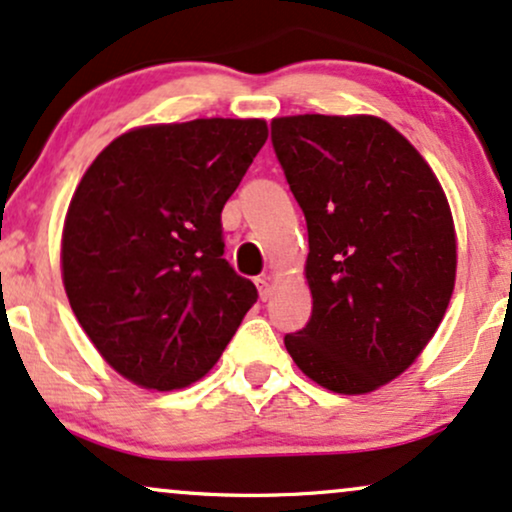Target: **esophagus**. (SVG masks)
Instances as JSON below:
<instances>
[{"mask_svg":"<svg viewBox=\"0 0 512 512\" xmlns=\"http://www.w3.org/2000/svg\"><path fill=\"white\" fill-rule=\"evenodd\" d=\"M255 286H257V291H260L262 300H267L269 295H272V279H269V276H257Z\"/></svg>","mask_w":512,"mask_h":512,"instance_id":"34e87169","label":"esophagus"}]
</instances>
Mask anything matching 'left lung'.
<instances>
[{"instance_id":"8db88e82","label":"left lung","mask_w":512,"mask_h":512,"mask_svg":"<svg viewBox=\"0 0 512 512\" xmlns=\"http://www.w3.org/2000/svg\"><path fill=\"white\" fill-rule=\"evenodd\" d=\"M272 143L307 221L312 317L283 338L305 377L362 396L408 369L455 286L448 197L420 152L372 114L272 121Z\"/></svg>"}]
</instances>
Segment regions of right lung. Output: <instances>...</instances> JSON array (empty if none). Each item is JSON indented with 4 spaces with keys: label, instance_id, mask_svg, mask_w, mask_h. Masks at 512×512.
<instances>
[{
    "label": "right lung",
    "instance_id": "add662e5",
    "mask_svg": "<svg viewBox=\"0 0 512 512\" xmlns=\"http://www.w3.org/2000/svg\"><path fill=\"white\" fill-rule=\"evenodd\" d=\"M267 138L264 119L150 123L114 138L80 178L61 279L102 360L140 389L205 377L257 300L221 257V209Z\"/></svg>",
    "mask_w": 512,
    "mask_h": 512
}]
</instances>
